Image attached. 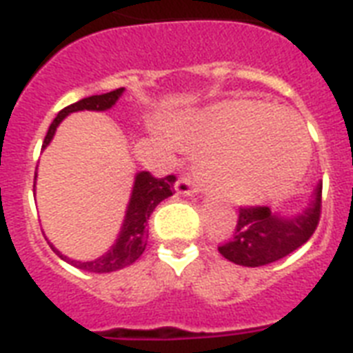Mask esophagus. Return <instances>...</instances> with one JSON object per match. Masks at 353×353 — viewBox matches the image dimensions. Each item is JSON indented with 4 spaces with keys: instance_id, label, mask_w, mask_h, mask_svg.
<instances>
[{
    "instance_id": "34e87169",
    "label": "esophagus",
    "mask_w": 353,
    "mask_h": 353,
    "mask_svg": "<svg viewBox=\"0 0 353 353\" xmlns=\"http://www.w3.org/2000/svg\"><path fill=\"white\" fill-rule=\"evenodd\" d=\"M199 190L198 181L192 176H181L176 181V192L185 194V196H194Z\"/></svg>"
}]
</instances>
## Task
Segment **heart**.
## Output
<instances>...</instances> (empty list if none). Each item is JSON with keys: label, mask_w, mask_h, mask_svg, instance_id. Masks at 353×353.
Returning a JSON list of instances; mask_svg holds the SVG:
<instances>
[{"label": "heart", "mask_w": 353, "mask_h": 353, "mask_svg": "<svg viewBox=\"0 0 353 353\" xmlns=\"http://www.w3.org/2000/svg\"><path fill=\"white\" fill-rule=\"evenodd\" d=\"M174 133L187 148L209 150L205 174L238 203L284 196L310 161V139L302 122L265 102H221L177 124Z\"/></svg>", "instance_id": "b5f03b06"}]
</instances>
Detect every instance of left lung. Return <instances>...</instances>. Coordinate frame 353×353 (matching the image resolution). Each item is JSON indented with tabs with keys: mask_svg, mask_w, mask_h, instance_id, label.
<instances>
[{
	"mask_svg": "<svg viewBox=\"0 0 353 353\" xmlns=\"http://www.w3.org/2000/svg\"><path fill=\"white\" fill-rule=\"evenodd\" d=\"M323 185L319 183L315 198L304 212L296 216H282L271 212L269 207H240L234 234L218 247L221 256L229 262L260 268L304 245L313 236L321 220Z\"/></svg>",
	"mask_w": 353,
	"mask_h": 353,
	"instance_id": "left-lung-1",
	"label": "left lung"
}]
</instances>
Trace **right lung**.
Wrapping results in <instances>:
<instances>
[{
    "instance_id": "1",
    "label": "right lung",
    "mask_w": 353,
    "mask_h": 353,
    "mask_svg": "<svg viewBox=\"0 0 353 353\" xmlns=\"http://www.w3.org/2000/svg\"><path fill=\"white\" fill-rule=\"evenodd\" d=\"M122 91H124V88H119V90H113L110 93H104V95L88 97V99L74 102L71 106L63 108L62 112H58L57 119L51 122V126L47 130V135L43 139L41 148H46L47 144L51 143L58 124L68 117L69 113L82 112V110L106 112V110H110L119 101ZM174 183H176V176L154 177L150 172H139L137 176H135L132 198H130V203H128L126 216H124V223H122L117 241L113 243L112 249L106 254H102L97 260H91V262H77V260L63 256L62 252L51 245L52 251L57 252L62 260L74 265V268L82 269V271H90V273H112V271L126 268V265L135 262L144 252L146 238H148V229L146 227H148L150 214L154 212L155 207L163 199L172 196V192H174Z\"/></svg>"
}]
</instances>
